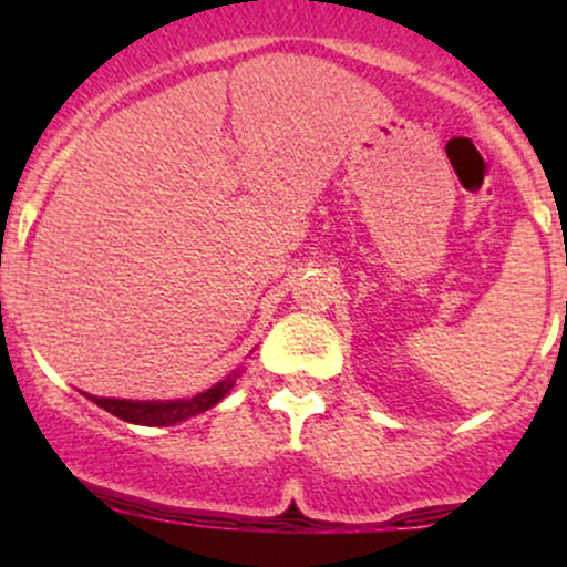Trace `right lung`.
Returning a JSON list of instances; mask_svg holds the SVG:
<instances>
[{"label": "right lung", "instance_id": "1", "mask_svg": "<svg viewBox=\"0 0 567 567\" xmlns=\"http://www.w3.org/2000/svg\"><path fill=\"white\" fill-rule=\"evenodd\" d=\"M239 370H231L224 381H218L216 386L205 389L197 396H188V400H114V396H95L87 394L90 402H95L97 408L109 410L116 419L127 421V424H141V426H173L178 421L192 419V415L205 413L213 405H218L226 394L231 392L234 381H237Z\"/></svg>", "mask_w": 567, "mask_h": 567}]
</instances>
